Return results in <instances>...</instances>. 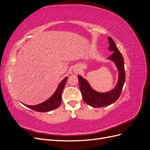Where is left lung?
Segmentation results:
<instances>
[{"label": "left lung", "instance_id": "left-lung-1", "mask_svg": "<svg viewBox=\"0 0 150 150\" xmlns=\"http://www.w3.org/2000/svg\"><path fill=\"white\" fill-rule=\"evenodd\" d=\"M108 41L110 43L109 51L113 52L108 57V59H110L115 62L118 70V81L115 88L107 93L97 92L91 87L87 80L84 79L82 76H78L80 90L84 102L89 106L94 108L107 106L116 101L120 96L125 82V70L123 58L112 39L108 37Z\"/></svg>", "mask_w": 150, "mask_h": 150}]
</instances>
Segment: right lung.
Segmentation results:
<instances>
[{
    "mask_svg": "<svg viewBox=\"0 0 150 150\" xmlns=\"http://www.w3.org/2000/svg\"><path fill=\"white\" fill-rule=\"evenodd\" d=\"M67 78V77H66V78L61 81V83L59 84L56 92L53 94V95L51 98H49L46 101L34 106H29L24 104V105L34 111L41 112H48L51 111L53 110H55V109L57 108L60 106V104L61 103L62 92L63 91V89L64 88Z\"/></svg>",
    "mask_w": 150,
    "mask_h": 150,
    "instance_id": "add662e5",
    "label": "right lung"
}]
</instances>
